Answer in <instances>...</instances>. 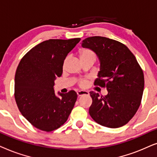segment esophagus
Listing matches in <instances>:
<instances>
[{
	"label": "esophagus",
	"mask_w": 157,
	"mask_h": 157,
	"mask_svg": "<svg viewBox=\"0 0 157 157\" xmlns=\"http://www.w3.org/2000/svg\"><path fill=\"white\" fill-rule=\"evenodd\" d=\"M77 95L80 97V96H82V95H89V92L87 91H85V90H80L77 92Z\"/></svg>",
	"instance_id": "34e87169"
}]
</instances>
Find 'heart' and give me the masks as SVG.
<instances>
[{"mask_svg": "<svg viewBox=\"0 0 157 157\" xmlns=\"http://www.w3.org/2000/svg\"><path fill=\"white\" fill-rule=\"evenodd\" d=\"M80 57L81 59H88V58H92V59H96V54L95 52H94L93 50H91L90 49H82L80 50ZM66 64V62H64V66H65ZM80 85L82 87H85L87 86V80H82L80 82Z\"/></svg>", "mask_w": 157, "mask_h": 157, "instance_id": "1", "label": "heart"}]
</instances>
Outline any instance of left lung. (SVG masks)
I'll return each mask as SVG.
<instances>
[{"instance_id":"obj_1","label":"left lung","mask_w":157,"mask_h":157,"mask_svg":"<svg viewBox=\"0 0 157 157\" xmlns=\"http://www.w3.org/2000/svg\"><path fill=\"white\" fill-rule=\"evenodd\" d=\"M82 47L93 50L100 62L95 85L106 87L100 96L90 92L92 118L101 126L119 128L126 125L139 109L144 87V72L135 56L124 44L103 36H91Z\"/></svg>"}]
</instances>
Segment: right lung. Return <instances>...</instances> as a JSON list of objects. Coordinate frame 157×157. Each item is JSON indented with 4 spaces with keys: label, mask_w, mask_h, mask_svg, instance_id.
<instances>
[{
    "label": "right lung",
    "mask_w": 157,
    "mask_h": 157,
    "mask_svg": "<svg viewBox=\"0 0 157 157\" xmlns=\"http://www.w3.org/2000/svg\"><path fill=\"white\" fill-rule=\"evenodd\" d=\"M80 38L49 39L27 52L15 75L14 96L21 113L39 130L52 131L62 126L74 108L77 95L54 93V80L62 74L69 52Z\"/></svg>",
    "instance_id": "obj_1"
}]
</instances>
